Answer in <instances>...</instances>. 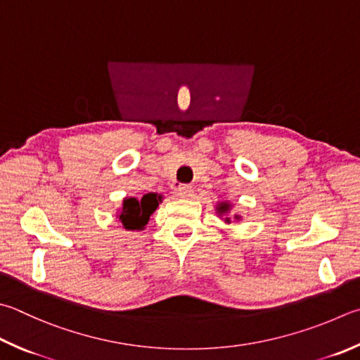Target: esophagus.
I'll return each instance as SVG.
<instances>
[{
	"mask_svg": "<svg viewBox=\"0 0 360 360\" xmlns=\"http://www.w3.org/2000/svg\"><path fill=\"white\" fill-rule=\"evenodd\" d=\"M178 195L181 198H192L193 197V188L192 186H187V184H182L178 187Z\"/></svg>",
	"mask_w": 360,
	"mask_h": 360,
	"instance_id": "34e87169",
	"label": "esophagus"
}]
</instances>
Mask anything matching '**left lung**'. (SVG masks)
Wrapping results in <instances>:
<instances>
[{"mask_svg":"<svg viewBox=\"0 0 360 360\" xmlns=\"http://www.w3.org/2000/svg\"><path fill=\"white\" fill-rule=\"evenodd\" d=\"M228 211H230V205H228V202H220V205L217 206V212L219 214H226ZM238 219V217H236ZM226 221H230V219H225Z\"/></svg>","mask_w":360,"mask_h":360,"instance_id":"obj_1","label":"left lung"}]
</instances>
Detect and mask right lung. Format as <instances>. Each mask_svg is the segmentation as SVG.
Returning a JSON list of instances; mask_svg holds the SVG:
<instances>
[{"mask_svg": "<svg viewBox=\"0 0 360 360\" xmlns=\"http://www.w3.org/2000/svg\"><path fill=\"white\" fill-rule=\"evenodd\" d=\"M162 200L158 193H146L141 200L126 198L122 202V211L120 220L126 230H143L148 224L151 214L158 209L159 201Z\"/></svg>", "mask_w": 360, "mask_h": 360, "instance_id": "add662e5", "label": "right lung"}]
</instances>
